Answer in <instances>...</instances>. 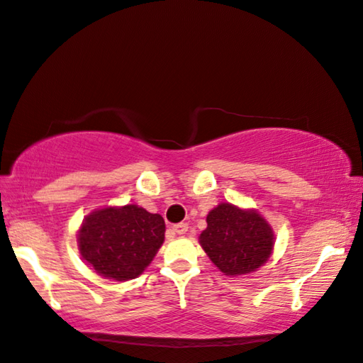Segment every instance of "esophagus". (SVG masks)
<instances>
[{
  "mask_svg": "<svg viewBox=\"0 0 363 363\" xmlns=\"http://www.w3.org/2000/svg\"><path fill=\"white\" fill-rule=\"evenodd\" d=\"M172 231L177 233V235H184V233L188 231V223H184V222L177 223V225H174V227H172Z\"/></svg>",
  "mask_w": 363,
  "mask_h": 363,
  "instance_id": "34e87169",
  "label": "esophagus"
}]
</instances>
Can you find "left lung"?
<instances>
[{
	"instance_id": "obj_1",
	"label": "left lung",
	"mask_w": 363,
	"mask_h": 363,
	"mask_svg": "<svg viewBox=\"0 0 363 363\" xmlns=\"http://www.w3.org/2000/svg\"><path fill=\"white\" fill-rule=\"evenodd\" d=\"M206 223L199 242L223 275H248L270 259L275 233L256 209L222 202L208 213Z\"/></svg>"
}]
</instances>
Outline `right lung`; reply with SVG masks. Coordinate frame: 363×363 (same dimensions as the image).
Instances as JSON below:
<instances>
[{
	"label": "right lung",
	"instance_id": "add662e5",
	"mask_svg": "<svg viewBox=\"0 0 363 363\" xmlns=\"http://www.w3.org/2000/svg\"><path fill=\"white\" fill-rule=\"evenodd\" d=\"M160 214L128 203L94 209L77 230L79 253L98 275L128 281L138 278L164 242Z\"/></svg>",
	"mask_w": 363,
	"mask_h": 363
}]
</instances>
